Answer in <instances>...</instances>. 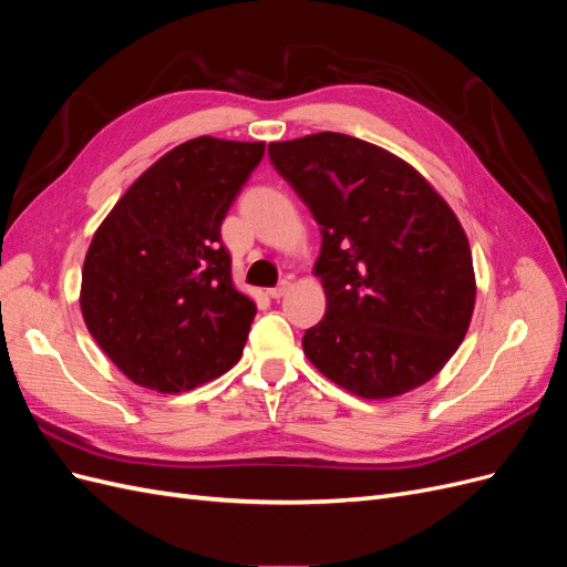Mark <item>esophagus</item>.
<instances>
[{"label": "esophagus", "instance_id": "obj_1", "mask_svg": "<svg viewBox=\"0 0 567 567\" xmlns=\"http://www.w3.org/2000/svg\"><path fill=\"white\" fill-rule=\"evenodd\" d=\"M290 290V281L288 279H284L279 286H274V288H269L267 290V296L271 298V300H279V298H284L286 293Z\"/></svg>", "mask_w": 567, "mask_h": 567}]
</instances>
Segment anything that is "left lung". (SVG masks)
I'll use <instances>...</instances> for the list:
<instances>
[{
  "mask_svg": "<svg viewBox=\"0 0 567 567\" xmlns=\"http://www.w3.org/2000/svg\"><path fill=\"white\" fill-rule=\"evenodd\" d=\"M269 156L321 227L323 319L307 359L364 400L437 375L466 338L475 269L458 217L414 165L340 132L271 142Z\"/></svg>",
  "mask_w": 567,
  "mask_h": 567,
  "instance_id": "obj_1",
  "label": "left lung"
}]
</instances>
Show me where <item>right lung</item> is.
<instances>
[{"label": "right lung", "mask_w": 567, "mask_h": 567, "mask_svg": "<svg viewBox=\"0 0 567 567\" xmlns=\"http://www.w3.org/2000/svg\"><path fill=\"white\" fill-rule=\"evenodd\" d=\"M265 142L196 136L136 177L84 255L80 310L127 379L177 394L227 373L257 307L236 290L221 219Z\"/></svg>", "instance_id": "right-lung-1"}]
</instances>
